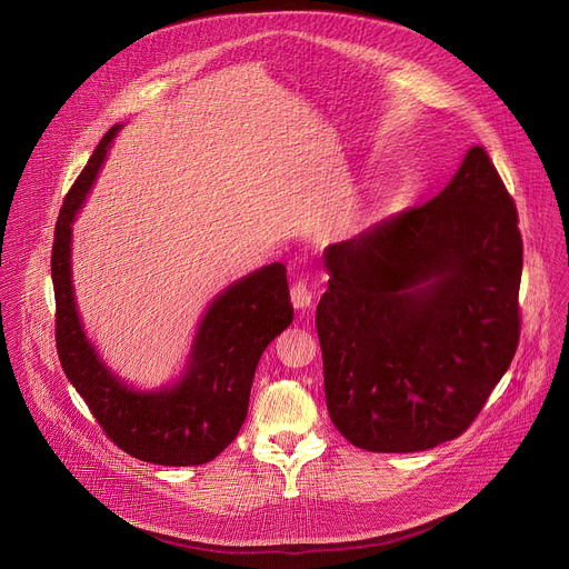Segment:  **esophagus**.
<instances>
[{
    "label": "esophagus",
    "instance_id": "34e87169",
    "mask_svg": "<svg viewBox=\"0 0 569 569\" xmlns=\"http://www.w3.org/2000/svg\"><path fill=\"white\" fill-rule=\"evenodd\" d=\"M312 299H315V295H312V290L308 288V283H306L303 279H299V281L292 283V288H290V301H292V306H295L297 310H308V308L312 306Z\"/></svg>",
    "mask_w": 569,
    "mask_h": 569
}]
</instances>
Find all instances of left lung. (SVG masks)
Segmentation results:
<instances>
[{"label": "left lung", "instance_id": "obj_1", "mask_svg": "<svg viewBox=\"0 0 569 569\" xmlns=\"http://www.w3.org/2000/svg\"><path fill=\"white\" fill-rule=\"evenodd\" d=\"M317 303L333 426L369 452L463 435L520 340L518 209L481 146L450 184L321 257Z\"/></svg>", "mask_w": 569, "mask_h": 569}]
</instances>
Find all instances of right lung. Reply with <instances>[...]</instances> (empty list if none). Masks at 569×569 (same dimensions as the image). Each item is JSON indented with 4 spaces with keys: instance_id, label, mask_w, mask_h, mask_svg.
I'll use <instances>...</instances> for the list:
<instances>
[{
    "instance_id": "right-lung-1",
    "label": "right lung",
    "mask_w": 569,
    "mask_h": 569,
    "mask_svg": "<svg viewBox=\"0 0 569 569\" xmlns=\"http://www.w3.org/2000/svg\"><path fill=\"white\" fill-rule=\"evenodd\" d=\"M110 128L71 184L53 231L51 279L56 349L64 376L83 396L108 439L134 459L159 466H200L216 459L248 417L250 389L266 347L290 327L286 266L270 263L229 286L209 306L187 373L176 387L141 393L126 387L94 353L71 292V220L86 200L112 137Z\"/></svg>"
}]
</instances>
